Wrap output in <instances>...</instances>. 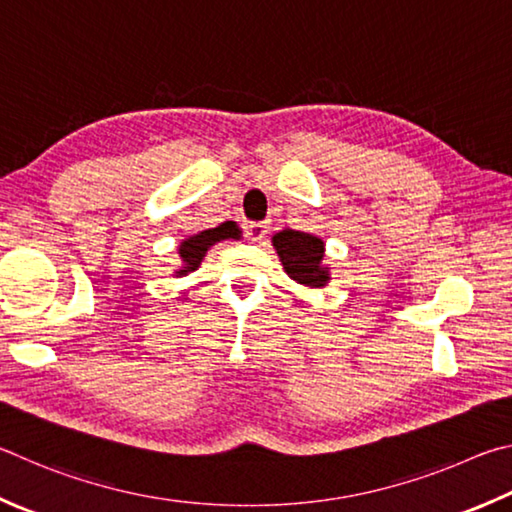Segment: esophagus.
<instances>
[{
  "label": "esophagus",
  "mask_w": 512,
  "mask_h": 512,
  "mask_svg": "<svg viewBox=\"0 0 512 512\" xmlns=\"http://www.w3.org/2000/svg\"><path fill=\"white\" fill-rule=\"evenodd\" d=\"M245 236L247 240L256 242V245H263L267 238V224L263 222H247L245 224Z\"/></svg>",
  "instance_id": "34e87169"
}]
</instances>
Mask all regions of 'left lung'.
I'll return each mask as SVG.
<instances>
[{
  "instance_id": "obj_1",
  "label": "left lung",
  "mask_w": 512,
  "mask_h": 512,
  "mask_svg": "<svg viewBox=\"0 0 512 512\" xmlns=\"http://www.w3.org/2000/svg\"><path fill=\"white\" fill-rule=\"evenodd\" d=\"M283 270L292 281L306 288H324L330 281V270L324 265V240L306 231L283 229L272 238Z\"/></svg>"
}]
</instances>
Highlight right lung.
<instances>
[{
    "label": "right lung",
    "mask_w": 512,
    "mask_h": 512,
    "mask_svg": "<svg viewBox=\"0 0 512 512\" xmlns=\"http://www.w3.org/2000/svg\"><path fill=\"white\" fill-rule=\"evenodd\" d=\"M242 231L238 229L236 222H222L218 227L213 229H204L200 233H195V236H188L182 245H179V258H182V267L175 272V276H186L188 272H195L197 267H200L202 258L206 251H209L211 245L220 240H240Z\"/></svg>",
    "instance_id": "right-lung-1"
}]
</instances>
